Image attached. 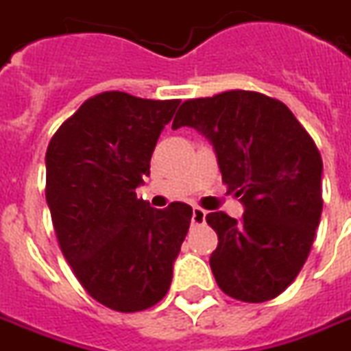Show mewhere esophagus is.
I'll return each instance as SVG.
<instances>
[{"label":"esophagus","instance_id":"1","mask_svg":"<svg viewBox=\"0 0 351 351\" xmlns=\"http://www.w3.org/2000/svg\"><path fill=\"white\" fill-rule=\"evenodd\" d=\"M205 216H206V213L203 210V208H199V206H194V208H192V225L203 223V221H205Z\"/></svg>","mask_w":351,"mask_h":351}]
</instances>
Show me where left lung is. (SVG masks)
Segmentation results:
<instances>
[{
	"instance_id": "left-lung-1",
	"label": "left lung",
	"mask_w": 351,
	"mask_h": 351,
	"mask_svg": "<svg viewBox=\"0 0 351 351\" xmlns=\"http://www.w3.org/2000/svg\"><path fill=\"white\" fill-rule=\"evenodd\" d=\"M181 126L208 138L243 205L241 219L206 214L218 234L210 269L219 289L241 302L278 297L300 273L322 213L313 138L284 102L241 89L183 102L172 130Z\"/></svg>"
}]
</instances>
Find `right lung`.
Wrapping results in <instances>:
<instances>
[{
    "instance_id": "obj_1",
    "label": "right lung",
    "mask_w": 351,
    "mask_h": 351,
    "mask_svg": "<svg viewBox=\"0 0 351 351\" xmlns=\"http://www.w3.org/2000/svg\"><path fill=\"white\" fill-rule=\"evenodd\" d=\"M178 106L122 91L95 95L58 128L45 154L60 249L84 289L122 313L162 300L189 232L192 206L173 201L157 210L135 194Z\"/></svg>"
}]
</instances>
